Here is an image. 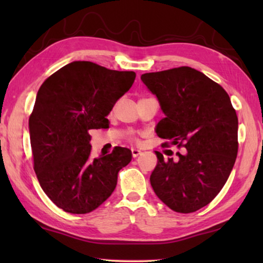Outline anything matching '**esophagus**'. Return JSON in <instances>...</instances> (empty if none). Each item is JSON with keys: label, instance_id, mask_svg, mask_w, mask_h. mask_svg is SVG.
I'll return each mask as SVG.
<instances>
[{"label": "esophagus", "instance_id": "34e87169", "mask_svg": "<svg viewBox=\"0 0 263 263\" xmlns=\"http://www.w3.org/2000/svg\"><path fill=\"white\" fill-rule=\"evenodd\" d=\"M131 154H132V157H133V158H137V157H139V155L141 154V152H140L139 149L132 148V149H131Z\"/></svg>", "mask_w": 263, "mask_h": 263}]
</instances>
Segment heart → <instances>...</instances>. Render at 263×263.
<instances>
[{
  "label": "heart",
  "mask_w": 263,
  "mask_h": 263,
  "mask_svg": "<svg viewBox=\"0 0 263 263\" xmlns=\"http://www.w3.org/2000/svg\"><path fill=\"white\" fill-rule=\"evenodd\" d=\"M131 141L132 142H136V144H137V142H139V138H138V137H132L131 138Z\"/></svg>",
  "instance_id": "1"
}]
</instances>
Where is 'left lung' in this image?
<instances>
[{
  "instance_id": "obj_1",
  "label": "left lung",
  "mask_w": 263,
  "mask_h": 263,
  "mask_svg": "<svg viewBox=\"0 0 263 263\" xmlns=\"http://www.w3.org/2000/svg\"><path fill=\"white\" fill-rule=\"evenodd\" d=\"M141 81L166 116L157 125V135L166 140L162 147L185 148L176 160L155 152L151 185L173 211H197L219 194L234 166L237 112L220 84L186 66L142 74Z\"/></svg>"
}]
</instances>
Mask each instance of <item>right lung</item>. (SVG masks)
Segmentation results:
<instances>
[{"label":"right lung","instance_id":"obj_1","mask_svg":"<svg viewBox=\"0 0 263 263\" xmlns=\"http://www.w3.org/2000/svg\"><path fill=\"white\" fill-rule=\"evenodd\" d=\"M135 79V72L73 61L39 88L29 118L33 169L44 193L64 211H94L114 193L118 172L130 163L131 151L119 146L92 159L89 130L109 127L106 116Z\"/></svg>","mask_w":263,"mask_h":263}]
</instances>
